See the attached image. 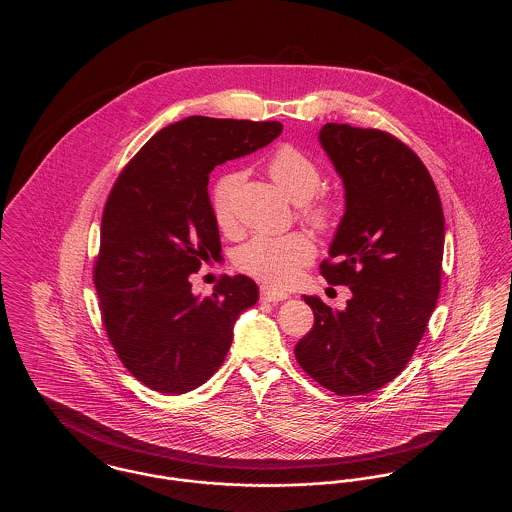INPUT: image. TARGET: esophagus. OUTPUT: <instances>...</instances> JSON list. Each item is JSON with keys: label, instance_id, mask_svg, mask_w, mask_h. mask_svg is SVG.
<instances>
[{"label": "esophagus", "instance_id": "esophagus-1", "mask_svg": "<svg viewBox=\"0 0 512 512\" xmlns=\"http://www.w3.org/2000/svg\"><path fill=\"white\" fill-rule=\"evenodd\" d=\"M288 299V293L274 292L270 288H263L261 290V301H268V303H278V301H284Z\"/></svg>", "mask_w": 512, "mask_h": 512}]
</instances>
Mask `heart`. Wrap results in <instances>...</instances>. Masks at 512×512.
I'll use <instances>...</instances> for the list:
<instances>
[{"mask_svg": "<svg viewBox=\"0 0 512 512\" xmlns=\"http://www.w3.org/2000/svg\"><path fill=\"white\" fill-rule=\"evenodd\" d=\"M267 172L282 194L288 195L293 203H299L303 219L313 226L326 228L336 220V203L328 199H311L322 184V171L307 153L293 146L278 147L268 157ZM240 180L242 176L238 172H228L220 176L213 188V215L224 232L234 228V194ZM313 255L315 244L307 234L259 236L240 249L238 267L280 290L292 286L301 268L313 259Z\"/></svg>", "mask_w": 512, "mask_h": 512, "instance_id": "obj_1", "label": "heart"}]
</instances>
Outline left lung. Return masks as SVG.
<instances>
[{
    "mask_svg": "<svg viewBox=\"0 0 512 512\" xmlns=\"http://www.w3.org/2000/svg\"><path fill=\"white\" fill-rule=\"evenodd\" d=\"M318 142L340 174L345 211L320 272L353 297L334 311L303 295L313 330L299 366L336 395H363L411 361L441 288L445 220L436 184L413 149L374 128L328 122Z\"/></svg>",
    "mask_w": 512,
    "mask_h": 512,
    "instance_id": "obj_1",
    "label": "left lung"
}]
</instances>
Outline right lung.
Listing matches in <instances>:
<instances>
[{"label":"right lung","instance_id":"obj_1","mask_svg":"<svg viewBox=\"0 0 512 512\" xmlns=\"http://www.w3.org/2000/svg\"><path fill=\"white\" fill-rule=\"evenodd\" d=\"M278 121L188 117L159 130L124 167L107 197L94 268L103 326L122 365L147 388L180 395L222 365L234 324L259 301L244 274L211 297L190 274L220 255L209 174L280 136Z\"/></svg>","mask_w":512,"mask_h":512}]
</instances>
